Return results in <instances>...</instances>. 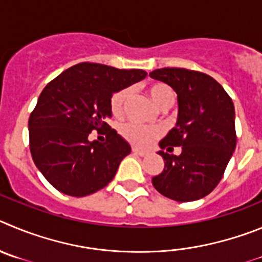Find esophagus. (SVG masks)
Masks as SVG:
<instances>
[{
  "label": "esophagus",
  "instance_id": "obj_1",
  "mask_svg": "<svg viewBox=\"0 0 262 262\" xmlns=\"http://www.w3.org/2000/svg\"><path fill=\"white\" fill-rule=\"evenodd\" d=\"M132 152H133L134 155H140V157H146V155H147V152L142 151V150H140V148L137 147L132 148Z\"/></svg>",
  "mask_w": 262,
  "mask_h": 262
}]
</instances>
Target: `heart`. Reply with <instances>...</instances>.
Returning <instances> with one entry per match:
<instances>
[{
	"mask_svg": "<svg viewBox=\"0 0 262 262\" xmlns=\"http://www.w3.org/2000/svg\"><path fill=\"white\" fill-rule=\"evenodd\" d=\"M146 91L152 102L155 103V105H158L160 110L172 107L175 102V93L168 84L163 83V82H152L146 87ZM129 96H130V90L126 87L116 91L111 96L110 110L111 114L115 117L120 119L124 116ZM120 133L132 145L137 146V147H147L152 141H155L163 134V129L157 125H140L136 122H128L120 128Z\"/></svg>",
	"mask_w": 262,
	"mask_h": 262,
	"instance_id": "obj_1",
	"label": "heart"
}]
</instances>
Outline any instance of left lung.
I'll return each instance as SVG.
<instances>
[{"label": "left lung", "mask_w": 262, "mask_h": 262, "mask_svg": "<svg viewBox=\"0 0 262 262\" xmlns=\"http://www.w3.org/2000/svg\"><path fill=\"white\" fill-rule=\"evenodd\" d=\"M150 77L178 94V121L159 142L164 169L152 178L160 194L179 202L200 200L218 185L236 147L235 108L210 75L183 68H163ZM182 146V154L164 153Z\"/></svg>", "instance_id": "left-lung-1"}]
</instances>
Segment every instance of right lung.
<instances>
[{"mask_svg": "<svg viewBox=\"0 0 262 262\" xmlns=\"http://www.w3.org/2000/svg\"><path fill=\"white\" fill-rule=\"evenodd\" d=\"M146 75L141 69L81 62L44 87L30 115L28 133L32 159L51 185L83 197L112 181L132 148L105 122L112 116L110 99ZM93 130H108L106 142L89 141Z\"/></svg>", "mask_w": 262, "mask_h": 262, "instance_id": "right-lung-1", "label": "right lung"}]
</instances>
